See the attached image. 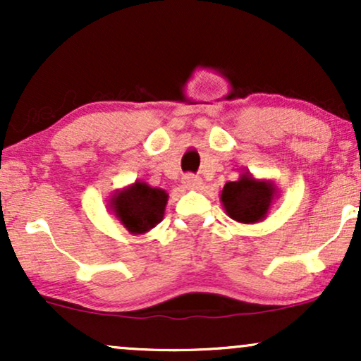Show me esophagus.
<instances>
[{
  "label": "esophagus",
  "instance_id": "34e87169",
  "mask_svg": "<svg viewBox=\"0 0 361 361\" xmlns=\"http://www.w3.org/2000/svg\"><path fill=\"white\" fill-rule=\"evenodd\" d=\"M183 185L188 190H200L202 186V180L195 175H185L183 176Z\"/></svg>",
  "mask_w": 361,
  "mask_h": 361
}]
</instances>
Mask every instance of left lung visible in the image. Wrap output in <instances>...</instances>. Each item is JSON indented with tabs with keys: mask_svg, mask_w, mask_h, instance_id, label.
Here are the masks:
<instances>
[{
	"mask_svg": "<svg viewBox=\"0 0 361 361\" xmlns=\"http://www.w3.org/2000/svg\"><path fill=\"white\" fill-rule=\"evenodd\" d=\"M276 195L271 181H259L244 173L238 181L224 185L221 202L227 215L241 224H255L267 217Z\"/></svg>",
	"mask_w": 361,
	"mask_h": 361,
	"instance_id": "obj_1",
	"label": "left lung"
}]
</instances>
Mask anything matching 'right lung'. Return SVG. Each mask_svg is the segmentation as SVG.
I'll return each instance as SVG.
<instances>
[{"instance_id": "add662e5", "label": "right lung", "mask_w": 361, "mask_h": 361, "mask_svg": "<svg viewBox=\"0 0 361 361\" xmlns=\"http://www.w3.org/2000/svg\"><path fill=\"white\" fill-rule=\"evenodd\" d=\"M168 193L144 181L120 190L110 198V209L132 234H144L163 221Z\"/></svg>"}]
</instances>
